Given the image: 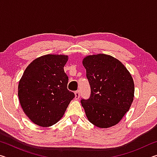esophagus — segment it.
I'll list each match as a JSON object with an SVG mask.
<instances>
[{
  "label": "esophagus",
  "instance_id": "34e87169",
  "mask_svg": "<svg viewBox=\"0 0 157 157\" xmlns=\"http://www.w3.org/2000/svg\"><path fill=\"white\" fill-rule=\"evenodd\" d=\"M79 94H80V93H79V91H76L75 92V99H79Z\"/></svg>",
  "mask_w": 157,
  "mask_h": 157
}]
</instances>
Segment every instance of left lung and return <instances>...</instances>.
I'll list each match as a JSON object with an SVG mask.
<instances>
[{
  "label": "left lung",
  "mask_w": 157,
  "mask_h": 157,
  "mask_svg": "<svg viewBox=\"0 0 157 157\" xmlns=\"http://www.w3.org/2000/svg\"><path fill=\"white\" fill-rule=\"evenodd\" d=\"M82 63L91 88L90 97L81 100L87 118L100 128L115 125L134 100L132 75L120 61L110 55H89Z\"/></svg>",
  "instance_id": "8db88e82"
}]
</instances>
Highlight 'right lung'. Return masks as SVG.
<instances>
[{
    "label": "right lung",
    "instance_id": "obj_1",
    "mask_svg": "<svg viewBox=\"0 0 157 157\" xmlns=\"http://www.w3.org/2000/svg\"><path fill=\"white\" fill-rule=\"evenodd\" d=\"M68 56L46 55L36 58L19 81L18 95L24 113L41 127L57 123L75 98L68 91V78L63 70Z\"/></svg>",
    "mask_w": 157,
    "mask_h": 157
}]
</instances>
